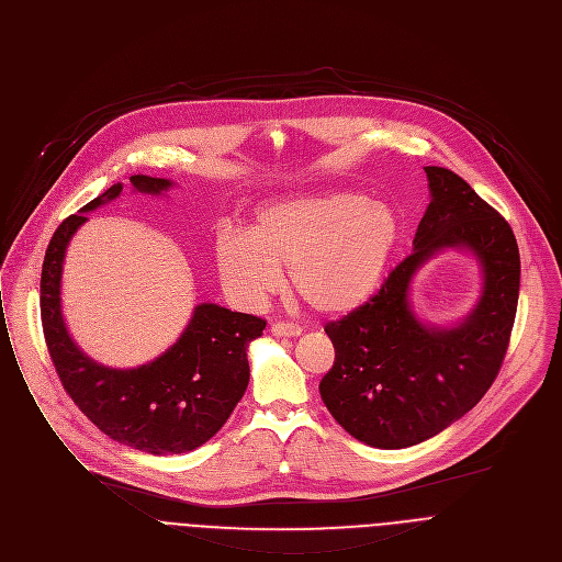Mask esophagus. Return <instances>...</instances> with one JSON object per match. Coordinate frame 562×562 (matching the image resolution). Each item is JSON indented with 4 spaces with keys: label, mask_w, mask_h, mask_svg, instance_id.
Returning <instances> with one entry per match:
<instances>
[{
    "label": "esophagus",
    "mask_w": 562,
    "mask_h": 562,
    "mask_svg": "<svg viewBox=\"0 0 562 562\" xmlns=\"http://www.w3.org/2000/svg\"><path fill=\"white\" fill-rule=\"evenodd\" d=\"M272 334L277 336H299L303 331V327L299 323H292V321H279V323H272Z\"/></svg>",
    "instance_id": "1"
}]
</instances>
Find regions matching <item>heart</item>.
Returning <instances> with one entry per match:
<instances>
[{"label":"heart","instance_id":"heart-1","mask_svg":"<svg viewBox=\"0 0 562 562\" xmlns=\"http://www.w3.org/2000/svg\"><path fill=\"white\" fill-rule=\"evenodd\" d=\"M396 244V221L361 194L334 192L263 207L248 233L216 237L214 259L226 292L257 305L288 268L292 290L321 314H346L379 288Z\"/></svg>","mask_w":562,"mask_h":562}]
</instances>
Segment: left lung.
<instances>
[{
	"label": "left lung",
	"mask_w": 562,
	"mask_h": 562,
	"mask_svg": "<svg viewBox=\"0 0 562 562\" xmlns=\"http://www.w3.org/2000/svg\"><path fill=\"white\" fill-rule=\"evenodd\" d=\"M431 201L414 252L381 290L325 331L334 366L318 392L348 434L383 450L423 442L468 414L492 387L509 348L520 255L509 223L468 181L427 166ZM442 247H468L484 266V294L457 328L423 326L406 292L413 272Z\"/></svg>",
	"instance_id": "8db88e82"
}]
</instances>
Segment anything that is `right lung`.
<instances>
[{"label":"right lung","mask_w":562,"mask_h":562,"mask_svg":"<svg viewBox=\"0 0 562 562\" xmlns=\"http://www.w3.org/2000/svg\"><path fill=\"white\" fill-rule=\"evenodd\" d=\"M139 192L161 194L168 179L135 175ZM122 183L70 214L55 231L42 266V325L57 376L75 405L112 440L148 454H183L210 440L241 401L248 381V346L266 321L201 303L179 341L135 370L105 368L88 359L70 339L61 316V263L70 237L90 212L120 196Z\"/></svg>","instance_id":"1"}]
</instances>
